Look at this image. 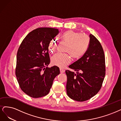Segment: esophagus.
<instances>
[{"label":"esophagus","instance_id":"obj_1","mask_svg":"<svg viewBox=\"0 0 121 121\" xmlns=\"http://www.w3.org/2000/svg\"><path fill=\"white\" fill-rule=\"evenodd\" d=\"M60 73H63L65 71V70L63 69H62V68H60Z\"/></svg>","mask_w":121,"mask_h":121}]
</instances>
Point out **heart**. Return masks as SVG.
Here are the masks:
<instances>
[{
    "label": "heart",
    "mask_w": 121,
    "mask_h": 121,
    "mask_svg": "<svg viewBox=\"0 0 121 121\" xmlns=\"http://www.w3.org/2000/svg\"><path fill=\"white\" fill-rule=\"evenodd\" d=\"M61 39L62 42L67 44L65 52L76 59H79L86 52L90 41V39L86 34H80L72 30L65 32L61 35ZM57 47V42L53 39L50 41L48 48L53 53L56 51ZM69 54H56L52 58V64L60 68L65 67L71 62V57Z\"/></svg>",
    "instance_id": "heart-1"
}]
</instances>
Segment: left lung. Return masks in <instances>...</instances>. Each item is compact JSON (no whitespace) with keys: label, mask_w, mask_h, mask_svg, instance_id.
I'll list each match as a JSON object with an SVG mask.
<instances>
[{"label":"left lung","mask_w":121,"mask_h":121,"mask_svg":"<svg viewBox=\"0 0 121 121\" xmlns=\"http://www.w3.org/2000/svg\"><path fill=\"white\" fill-rule=\"evenodd\" d=\"M87 50L79 59L69 66L77 72L69 70L66 91L68 96L78 102L88 100L96 95L102 86L106 74L105 56L103 48L97 39L91 34Z\"/></svg>","instance_id":"1"}]
</instances>
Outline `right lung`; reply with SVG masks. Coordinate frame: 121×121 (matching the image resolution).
<instances>
[{
    "mask_svg": "<svg viewBox=\"0 0 121 121\" xmlns=\"http://www.w3.org/2000/svg\"><path fill=\"white\" fill-rule=\"evenodd\" d=\"M59 29L39 28L29 33L19 46L17 55L15 75L23 92L33 98L47 95L55 77L60 74L50 62L48 47Z\"/></svg>",
    "mask_w": 121,
    "mask_h": 121,
    "instance_id": "add662e5",
    "label": "right lung"
}]
</instances>
